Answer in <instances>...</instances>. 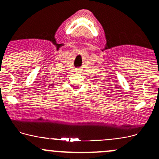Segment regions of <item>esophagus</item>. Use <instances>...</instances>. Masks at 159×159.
Wrapping results in <instances>:
<instances>
[{
    "label": "esophagus",
    "instance_id": "1",
    "mask_svg": "<svg viewBox=\"0 0 159 159\" xmlns=\"http://www.w3.org/2000/svg\"><path fill=\"white\" fill-rule=\"evenodd\" d=\"M79 70H80V69H78V72H80V71H79Z\"/></svg>",
    "mask_w": 159,
    "mask_h": 159
}]
</instances>
